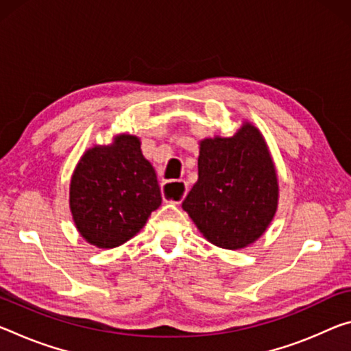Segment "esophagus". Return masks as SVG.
I'll use <instances>...</instances> for the list:
<instances>
[{"mask_svg":"<svg viewBox=\"0 0 351 351\" xmlns=\"http://www.w3.org/2000/svg\"><path fill=\"white\" fill-rule=\"evenodd\" d=\"M187 193V184L184 181H178V184L175 182H167L162 187V195L167 199V202L180 204L182 199H184Z\"/></svg>","mask_w":351,"mask_h":351,"instance_id":"1","label":"esophagus"}]
</instances>
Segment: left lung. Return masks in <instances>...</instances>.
<instances>
[{"mask_svg":"<svg viewBox=\"0 0 351 351\" xmlns=\"http://www.w3.org/2000/svg\"><path fill=\"white\" fill-rule=\"evenodd\" d=\"M276 206L274 160L253 125L232 137L202 141L198 181L182 209L210 243L226 250L250 245L264 234Z\"/></svg>","mask_w":351,"mask_h":351,"instance_id":"1","label":"left lung"}]
</instances>
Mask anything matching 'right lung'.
<instances>
[{"instance_id":"right-lung-1","label":"right lung","mask_w":351,"mask_h":351,"mask_svg":"<svg viewBox=\"0 0 351 351\" xmlns=\"http://www.w3.org/2000/svg\"><path fill=\"white\" fill-rule=\"evenodd\" d=\"M162 203L154 169L134 136L82 156L70 184L75 225L98 248L119 247L136 236Z\"/></svg>"}]
</instances>
